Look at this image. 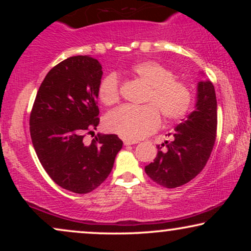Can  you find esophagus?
I'll return each instance as SVG.
<instances>
[{
    "label": "esophagus",
    "mask_w": 251,
    "mask_h": 251,
    "mask_svg": "<svg viewBox=\"0 0 251 251\" xmlns=\"http://www.w3.org/2000/svg\"><path fill=\"white\" fill-rule=\"evenodd\" d=\"M137 142H133V140H129V139H123V144H125L126 146L128 145H132V144H136Z\"/></svg>",
    "instance_id": "obj_1"
}]
</instances>
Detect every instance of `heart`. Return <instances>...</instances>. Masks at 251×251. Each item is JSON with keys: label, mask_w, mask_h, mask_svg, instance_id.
Returning a JSON list of instances; mask_svg holds the SVG:
<instances>
[{"label": "heart", "mask_w": 251, "mask_h": 251, "mask_svg": "<svg viewBox=\"0 0 251 251\" xmlns=\"http://www.w3.org/2000/svg\"><path fill=\"white\" fill-rule=\"evenodd\" d=\"M129 73L147 87L142 107L122 106L105 118L107 130L129 140H139L156 131L161 116L166 121L183 119L192 104V91L184 81L175 77L169 68L155 60H143L132 65ZM99 99L111 106L120 101L121 88L118 75L109 73L98 88Z\"/></svg>", "instance_id": "1"}]
</instances>
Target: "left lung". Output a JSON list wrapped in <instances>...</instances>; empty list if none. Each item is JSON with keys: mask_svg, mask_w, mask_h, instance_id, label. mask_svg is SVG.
<instances>
[{"mask_svg": "<svg viewBox=\"0 0 251 251\" xmlns=\"http://www.w3.org/2000/svg\"><path fill=\"white\" fill-rule=\"evenodd\" d=\"M217 133V99L210 81L199 82L197 106L184 122L176 126L166 150L157 146L154 162L145 173L154 183L167 188L179 187L193 179L207 164Z\"/></svg>", "mask_w": 251, "mask_h": 251, "instance_id": "left-lung-1", "label": "left lung"}]
</instances>
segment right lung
I'll list each match as a JSON object with an SVG mask.
<instances>
[{"label":"right lung","mask_w":251,"mask_h":251,"mask_svg":"<svg viewBox=\"0 0 251 251\" xmlns=\"http://www.w3.org/2000/svg\"><path fill=\"white\" fill-rule=\"evenodd\" d=\"M101 65L90 56L70 57L51 68L29 116L30 138L41 164L57 185L77 194L97 188L111 174L122 140L84 137L99 123Z\"/></svg>","instance_id":"obj_1"}]
</instances>
